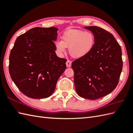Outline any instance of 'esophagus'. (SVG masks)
Returning <instances> with one entry per match:
<instances>
[{"mask_svg": "<svg viewBox=\"0 0 133 133\" xmlns=\"http://www.w3.org/2000/svg\"><path fill=\"white\" fill-rule=\"evenodd\" d=\"M71 63H72V62L71 61L67 60V62H66V66L67 67H71Z\"/></svg>", "mask_w": 133, "mask_h": 133, "instance_id": "esophagus-1", "label": "esophagus"}]
</instances>
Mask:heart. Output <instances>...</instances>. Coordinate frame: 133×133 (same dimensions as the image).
<instances>
[{
	"label": "heart",
	"mask_w": 133,
	"mask_h": 133,
	"mask_svg": "<svg viewBox=\"0 0 133 133\" xmlns=\"http://www.w3.org/2000/svg\"><path fill=\"white\" fill-rule=\"evenodd\" d=\"M62 41L55 43V50L59 54L69 48L70 54L73 58H80L91 51L95 44V36L90 31L72 30L65 32L62 36Z\"/></svg>",
	"instance_id": "1"
}]
</instances>
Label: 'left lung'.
<instances>
[{
    "label": "left lung",
    "instance_id": "1",
    "mask_svg": "<svg viewBox=\"0 0 133 133\" xmlns=\"http://www.w3.org/2000/svg\"><path fill=\"white\" fill-rule=\"evenodd\" d=\"M95 36L89 54L72 62L74 83L81 97L94 100L116 88L122 70L121 47L114 36L97 26L84 27Z\"/></svg>",
    "mask_w": 133,
    "mask_h": 133
}]
</instances>
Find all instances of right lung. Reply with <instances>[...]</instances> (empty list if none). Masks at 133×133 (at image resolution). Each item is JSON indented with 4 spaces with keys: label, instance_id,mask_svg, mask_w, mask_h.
Wrapping results in <instances>:
<instances>
[{
    "label": "right lung",
    "instance_id": "1",
    "mask_svg": "<svg viewBox=\"0 0 133 133\" xmlns=\"http://www.w3.org/2000/svg\"><path fill=\"white\" fill-rule=\"evenodd\" d=\"M58 30L54 27L33 28L17 38L11 51V78L28 97H49L66 69V59L59 58L55 53L54 41L57 38Z\"/></svg>",
    "mask_w": 133,
    "mask_h": 133
}]
</instances>
